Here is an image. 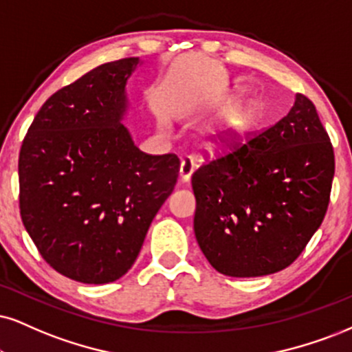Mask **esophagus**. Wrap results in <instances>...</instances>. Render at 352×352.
<instances>
[{
  "label": "esophagus",
  "instance_id": "esophagus-1",
  "mask_svg": "<svg viewBox=\"0 0 352 352\" xmlns=\"http://www.w3.org/2000/svg\"><path fill=\"white\" fill-rule=\"evenodd\" d=\"M194 169V162L190 158H183L181 160V166H179V181L181 183H188L190 179V176H192Z\"/></svg>",
  "mask_w": 352,
  "mask_h": 352
}]
</instances>
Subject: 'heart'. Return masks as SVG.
<instances>
[{
  "label": "heart",
  "instance_id": "heart-1",
  "mask_svg": "<svg viewBox=\"0 0 352 352\" xmlns=\"http://www.w3.org/2000/svg\"><path fill=\"white\" fill-rule=\"evenodd\" d=\"M227 102L232 104L225 109L219 120L209 125L206 132V145L212 150H228L241 140L254 122V109L246 102H238V96H230ZM158 125L163 130L168 129L164 119L158 120Z\"/></svg>",
  "mask_w": 352,
  "mask_h": 352
}]
</instances>
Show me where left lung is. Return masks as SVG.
Returning <instances> with one entry per match:
<instances>
[{
	"label": "left lung",
	"mask_w": 352,
	"mask_h": 352,
	"mask_svg": "<svg viewBox=\"0 0 352 352\" xmlns=\"http://www.w3.org/2000/svg\"><path fill=\"white\" fill-rule=\"evenodd\" d=\"M333 176L327 130L296 94L284 119L192 175L194 233L207 261L232 277L287 267L323 222Z\"/></svg>",
	"instance_id": "left-lung-1"
}]
</instances>
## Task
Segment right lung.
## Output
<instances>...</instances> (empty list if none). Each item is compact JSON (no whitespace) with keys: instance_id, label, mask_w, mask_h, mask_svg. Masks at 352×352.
<instances>
[{"instance_id":"right-lung-1","label":"right lung","mask_w":352,"mask_h":352,"mask_svg":"<svg viewBox=\"0 0 352 352\" xmlns=\"http://www.w3.org/2000/svg\"><path fill=\"white\" fill-rule=\"evenodd\" d=\"M140 65L135 56L104 63L56 91L21 146L24 227L56 272L83 284L132 267L179 173L176 155L143 153L124 125Z\"/></svg>"}]
</instances>
